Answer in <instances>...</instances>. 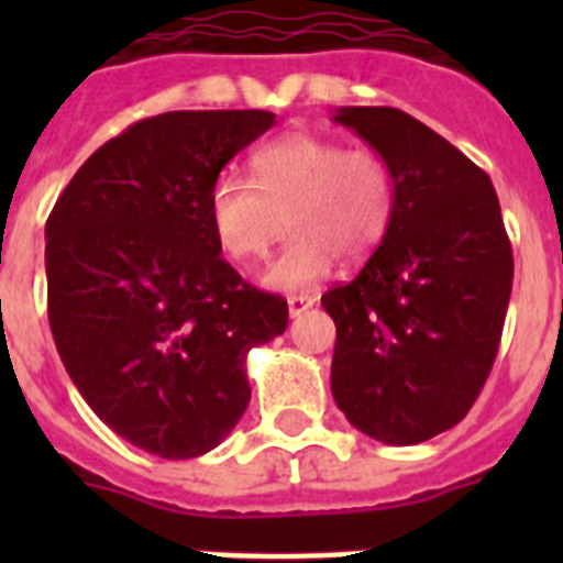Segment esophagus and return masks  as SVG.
Segmentation results:
<instances>
[{
	"label": "esophagus",
	"mask_w": 563,
	"mask_h": 563,
	"mask_svg": "<svg viewBox=\"0 0 563 563\" xmlns=\"http://www.w3.org/2000/svg\"><path fill=\"white\" fill-rule=\"evenodd\" d=\"M316 305L310 296H290L287 298V312H290V318H298V316H305L310 307Z\"/></svg>",
	"instance_id": "esophagus-1"
}]
</instances>
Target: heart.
<instances>
[{"instance_id": "obj_1", "label": "heart", "mask_w": 563, "mask_h": 563, "mask_svg": "<svg viewBox=\"0 0 563 563\" xmlns=\"http://www.w3.org/2000/svg\"><path fill=\"white\" fill-rule=\"evenodd\" d=\"M253 183L220 174L208 194V220L228 256H265L290 228V242L265 271V285L301 290L332 271L335 256L375 251L395 208V174L372 148H343L310 132L258 148Z\"/></svg>"}]
</instances>
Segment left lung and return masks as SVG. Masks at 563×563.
Here are the masks:
<instances>
[{"label":"left lung","instance_id":"obj_1","mask_svg":"<svg viewBox=\"0 0 563 563\" xmlns=\"http://www.w3.org/2000/svg\"><path fill=\"white\" fill-rule=\"evenodd\" d=\"M332 121L395 174L377 251L321 296L338 332L332 397L372 440L417 445L456 426L490 375L514 251L490 177L434 129L391 107H341Z\"/></svg>","mask_w":563,"mask_h":563}]
</instances>
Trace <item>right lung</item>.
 Wrapping results in <instances>:
<instances>
[{"instance_id":"obj_1","label":"right lung","mask_w":563,"mask_h":563,"mask_svg":"<svg viewBox=\"0 0 563 563\" xmlns=\"http://www.w3.org/2000/svg\"><path fill=\"white\" fill-rule=\"evenodd\" d=\"M276 123L262 109L166 112L103 143L44 228L47 316L64 369L109 429L163 460L208 454L251 402L245 357L287 301L220 256L208 194Z\"/></svg>"}]
</instances>
